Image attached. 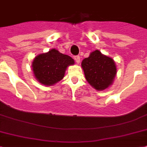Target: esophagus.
<instances>
[{"label": "esophagus", "instance_id": "1", "mask_svg": "<svg viewBox=\"0 0 147 147\" xmlns=\"http://www.w3.org/2000/svg\"><path fill=\"white\" fill-rule=\"evenodd\" d=\"M74 59H75V61H76V63L77 64H79V62H80V57L78 55H76L74 57Z\"/></svg>", "mask_w": 147, "mask_h": 147}]
</instances>
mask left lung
Instances as JSON below:
<instances>
[{
    "label": "left lung",
    "mask_w": 147,
    "mask_h": 147,
    "mask_svg": "<svg viewBox=\"0 0 147 147\" xmlns=\"http://www.w3.org/2000/svg\"><path fill=\"white\" fill-rule=\"evenodd\" d=\"M85 77L97 91H102L113 85L117 69L113 59L95 50L82 61Z\"/></svg>",
    "instance_id": "obj_1"
}]
</instances>
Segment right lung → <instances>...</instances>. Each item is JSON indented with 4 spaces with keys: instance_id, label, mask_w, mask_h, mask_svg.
Instances as JSON below:
<instances>
[{
    "instance_id": "add662e5",
    "label": "right lung",
    "mask_w": 147,
    "mask_h": 147,
    "mask_svg": "<svg viewBox=\"0 0 147 147\" xmlns=\"http://www.w3.org/2000/svg\"><path fill=\"white\" fill-rule=\"evenodd\" d=\"M74 64L75 61L70 56L52 49L37 55L31 67L37 81L44 86H51L61 81L67 68Z\"/></svg>"
}]
</instances>
